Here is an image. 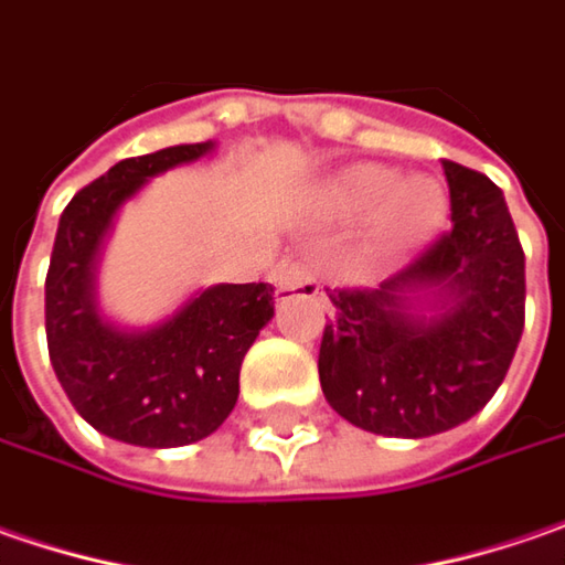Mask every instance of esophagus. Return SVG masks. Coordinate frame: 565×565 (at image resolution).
Instances as JSON below:
<instances>
[{"mask_svg": "<svg viewBox=\"0 0 565 565\" xmlns=\"http://www.w3.org/2000/svg\"><path fill=\"white\" fill-rule=\"evenodd\" d=\"M275 287L281 294H309V297L319 294V281L303 262H281L275 268Z\"/></svg>", "mask_w": 565, "mask_h": 565, "instance_id": "1", "label": "esophagus"}]
</instances>
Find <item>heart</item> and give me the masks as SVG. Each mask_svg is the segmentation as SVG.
Instances as JSON below:
<instances>
[{
    "mask_svg": "<svg viewBox=\"0 0 565 565\" xmlns=\"http://www.w3.org/2000/svg\"><path fill=\"white\" fill-rule=\"evenodd\" d=\"M331 209L344 217L373 211V243L380 253H398L427 239L449 211V195L436 177H398L382 163H356L331 183Z\"/></svg>",
    "mask_w": 565,
    "mask_h": 565,
    "instance_id": "obj_1",
    "label": "heart"
}]
</instances>
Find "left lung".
I'll return each mask as SVG.
<instances>
[{"label":"left lung","mask_w":565,"mask_h":565,"mask_svg":"<svg viewBox=\"0 0 565 565\" xmlns=\"http://www.w3.org/2000/svg\"><path fill=\"white\" fill-rule=\"evenodd\" d=\"M452 231L380 287L329 290L319 382L348 424L424 439L471 420L525 329V253L503 189L443 160Z\"/></svg>","instance_id":"obj_1"}]
</instances>
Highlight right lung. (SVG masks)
Masks as SVG:
<instances>
[{"label":"right lung","mask_w":565,"mask_h":565,"mask_svg":"<svg viewBox=\"0 0 565 565\" xmlns=\"http://www.w3.org/2000/svg\"><path fill=\"white\" fill-rule=\"evenodd\" d=\"M211 141L119 160L62 211L46 271V344L56 380L110 439L177 449L211 436L239 395V366L275 316L271 284H214L151 329L100 316L94 271L113 217L151 177L209 154Z\"/></svg>","instance_id":"add662e5"}]
</instances>
